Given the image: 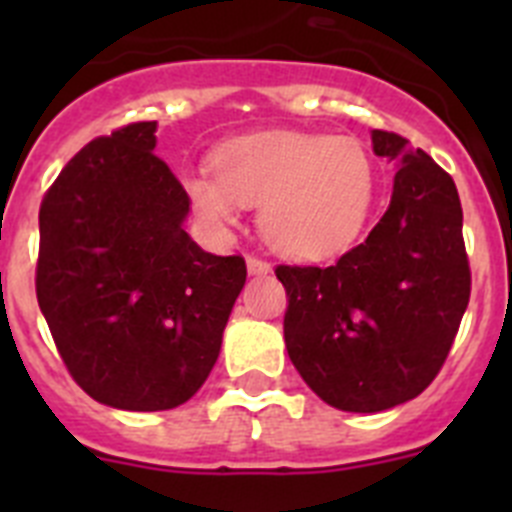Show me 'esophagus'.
<instances>
[{"mask_svg":"<svg viewBox=\"0 0 512 512\" xmlns=\"http://www.w3.org/2000/svg\"><path fill=\"white\" fill-rule=\"evenodd\" d=\"M246 264H248V274H269L271 271V266L266 264L264 259H259V256H248Z\"/></svg>","mask_w":512,"mask_h":512,"instance_id":"obj_1","label":"esophagus"}]
</instances>
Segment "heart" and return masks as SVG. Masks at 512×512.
I'll use <instances>...</instances> for the list:
<instances>
[{
    "instance_id": "b5f03b06",
    "label": "heart",
    "mask_w": 512,
    "mask_h": 512,
    "mask_svg": "<svg viewBox=\"0 0 512 512\" xmlns=\"http://www.w3.org/2000/svg\"><path fill=\"white\" fill-rule=\"evenodd\" d=\"M212 174H187L184 189L210 228L259 207V230L292 259H325L356 241L372 210L377 169L359 140L271 130L225 143Z\"/></svg>"
}]
</instances>
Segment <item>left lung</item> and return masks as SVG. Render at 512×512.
<instances>
[{
	"label": "left lung",
	"mask_w": 512,
	"mask_h": 512,
	"mask_svg": "<svg viewBox=\"0 0 512 512\" xmlns=\"http://www.w3.org/2000/svg\"><path fill=\"white\" fill-rule=\"evenodd\" d=\"M372 143L400 171L369 238L330 266L274 269L287 289L289 359L346 413L418 397L441 372L472 292L454 179L402 135L374 130Z\"/></svg>",
	"instance_id": "1"
}]
</instances>
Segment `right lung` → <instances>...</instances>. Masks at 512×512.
Listing matches in <instances>:
<instances>
[{
  "label": "right lung",
  "mask_w": 512,
  "mask_h": 512,
  "mask_svg": "<svg viewBox=\"0 0 512 512\" xmlns=\"http://www.w3.org/2000/svg\"><path fill=\"white\" fill-rule=\"evenodd\" d=\"M156 122L94 138L40 202L38 305L81 390L120 410H171L215 366L246 284L243 256L202 251L189 194L153 153Z\"/></svg>",
  "instance_id": "right-lung-1"
}]
</instances>
